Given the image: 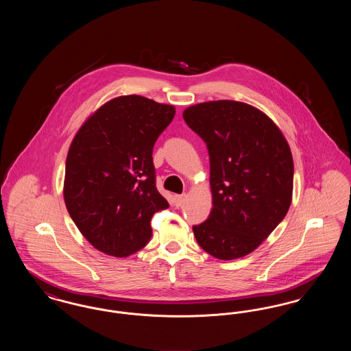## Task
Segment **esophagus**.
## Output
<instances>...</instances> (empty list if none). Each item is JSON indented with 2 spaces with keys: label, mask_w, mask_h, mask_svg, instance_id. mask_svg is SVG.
Listing matches in <instances>:
<instances>
[{
  "label": "esophagus",
  "mask_w": 351,
  "mask_h": 351,
  "mask_svg": "<svg viewBox=\"0 0 351 351\" xmlns=\"http://www.w3.org/2000/svg\"><path fill=\"white\" fill-rule=\"evenodd\" d=\"M173 200H175L176 208H180L184 204V200H185V195H175Z\"/></svg>",
  "instance_id": "obj_1"
}]
</instances>
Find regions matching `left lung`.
<instances>
[{
    "mask_svg": "<svg viewBox=\"0 0 351 351\" xmlns=\"http://www.w3.org/2000/svg\"><path fill=\"white\" fill-rule=\"evenodd\" d=\"M206 143L213 206L193 226L201 249L221 261L255 250L285 217L293 191V159L276 123L233 100L208 101L183 112Z\"/></svg>",
    "mask_w": 351,
    "mask_h": 351,
    "instance_id": "left-lung-1",
    "label": "left lung"
}]
</instances>
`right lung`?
Wrapping results in <instances>:
<instances>
[{"mask_svg":"<svg viewBox=\"0 0 351 351\" xmlns=\"http://www.w3.org/2000/svg\"><path fill=\"white\" fill-rule=\"evenodd\" d=\"M173 116L172 105L119 96L75 135L63 195L69 216L95 249L125 258L149 243L151 218L168 208L155 185L152 147Z\"/></svg>","mask_w":351,"mask_h":351,"instance_id":"1","label":"right lung"}]
</instances>
